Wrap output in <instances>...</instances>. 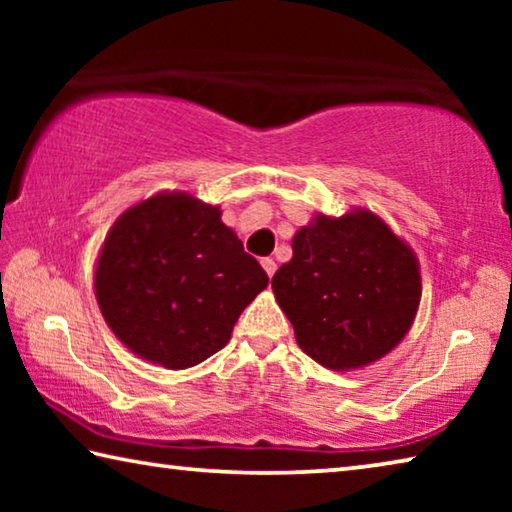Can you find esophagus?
I'll return each mask as SVG.
<instances>
[{"mask_svg": "<svg viewBox=\"0 0 512 512\" xmlns=\"http://www.w3.org/2000/svg\"><path fill=\"white\" fill-rule=\"evenodd\" d=\"M262 266H264V271H266V275H268V277H273V275H275V271H277V264L273 262L271 257H264V259H262Z\"/></svg>", "mask_w": 512, "mask_h": 512, "instance_id": "esophagus-1", "label": "esophagus"}]
</instances>
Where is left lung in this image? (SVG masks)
<instances>
[{"label":"left lung","mask_w":512,"mask_h":512,"mask_svg":"<svg viewBox=\"0 0 512 512\" xmlns=\"http://www.w3.org/2000/svg\"><path fill=\"white\" fill-rule=\"evenodd\" d=\"M273 293L302 352L332 370L361 368L404 339L420 305L411 248L372 212L316 216L293 237Z\"/></svg>","instance_id":"8db88e82"}]
</instances>
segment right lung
<instances>
[{
	"mask_svg": "<svg viewBox=\"0 0 512 512\" xmlns=\"http://www.w3.org/2000/svg\"><path fill=\"white\" fill-rule=\"evenodd\" d=\"M266 284L219 207L187 194H158L121 214L94 275L101 314L119 341L171 370L219 352Z\"/></svg>",
	"mask_w": 512,
	"mask_h": 512,
	"instance_id": "right-lung-1",
	"label": "right lung"
}]
</instances>
